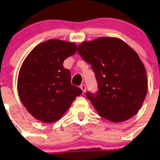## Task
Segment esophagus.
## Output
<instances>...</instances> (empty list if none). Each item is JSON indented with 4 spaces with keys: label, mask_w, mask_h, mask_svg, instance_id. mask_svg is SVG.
Here are the masks:
<instances>
[{
    "label": "esophagus",
    "mask_w": 160,
    "mask_h": 160,
    "mask_svg": "<svg viewBox=\"0 0 160 160\" xmlns=\"http://www.w3.org/2000/svg\"><path fill=\"white\" fill-rule=\"evenodd\" d=\"M80 89L83 90V93H85L86 92V86L84 84L80 85Z\"/></svg>",
    "instance_id": "34e87169"
}]
</instances>
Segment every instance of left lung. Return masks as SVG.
<instances>
[{
	"label": "left lung",
	"instance_id": "obj_1",
	"mask_svg": "<svg viewBox=\"0 0 160 160\" xmlns=\"http://www.w3.org/2000/svg\"><path fill=\"white\" fill-rule=\"evenodd\" d=\"M77 51L95 73L98 91L86 95L98 114L112 122L136 114L147 93L146 70L136 52L114 37L83 42Z\"/></svg>",
	"mask_w": 160,
	"mask_h": 160
}]
</instances>
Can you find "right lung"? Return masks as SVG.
Wrapping results in <instances>:
<instances>
[{
    "mask_svg": "<svg viewBox=\"0 0 160 160\" xmlns=\"http://www.w3.org/2000/svg\"><path fill=\"white\" fill-rule=\"evenodd\" d=\"M77 45L49 39L35 46L24 60L18 77V92L27 111L37 120L52 123L70 108L82 90L71 83L63 62Z\"/></svg>",
    "mask_w": 160,
    "mask_h": 160,
    "instance_id": "1",
    "label": "right lung"
}]
</instances>
